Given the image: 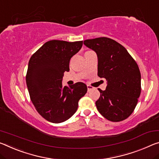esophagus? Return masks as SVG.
<instances>
[{"label":"esophagus","mask_w":159,"mask_h":159,"mask_svg":"<svg viewBox=\"0 0 159 159\" xmlns=\"http://www.w3.org/2000/svg\"><path fill=\"white\" fill-rule=\"evenodd\" d=\"M87 88H88V90H89V91H90V90H92V89H94V88H93V86H91V85H87Z\"/></svg>","instance_id":"esophagus-1"}]
</instances>
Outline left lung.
<instances>
[{
	"label": "left lung",
	"instance_id": "left-lung-1",
	"mask_svg": "<svg viewBox=\"0 0 159 159\" xmlns=\"http://www.w3.org/2000/svg\"><path fill=\"white\" fill-rule=\"evenodd\" d=\"M84 44L96 52L98 75L107 81L105 90L98 89V110L112 122L127 119L141 94V73L137 62L122 45L110 38L86 39Z\"/></svg>",
	"mask_w": 159,
	"mask_h": 159
}]
</instances>
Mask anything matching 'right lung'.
Returning <instances> with one entry per match:
<instances>
[{"instance_id": "1", "label": "right lung", "mask_w": 159, "mask_h": 159, "mask_svg": "<svg viewBox=\"0 0 159 159\" xmlns=\"http://www.w3.org/2000/svg\"><path fill=\"white\" fill-rule=\"evenodd\" d=\"M83 41L51 40L30 58L26 75L30 97L35 109L53 123L67 120L76 112L79 100L87 93L84 83L63 86L65 71H69L70 59L81 49Z\"/></svg>"}]
</instances>
